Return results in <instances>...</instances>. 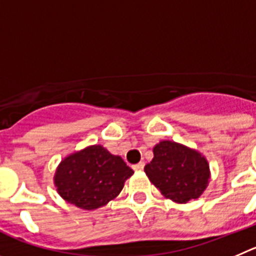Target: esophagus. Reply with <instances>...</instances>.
I'll use <instances>...</instances> for the list:
<instances>
[{
    "label": "esophagus",
    "instance_id": "1",
    "mask_svg": "<svg viewBox=\"0 0 256 256\" xmlns=\"http://www.w3.org/2000/svg\"><path fill=\"white\" fill-rule=\"evenodd\" d=\"M144 162H139L138 164H134L132 168L135 171H142V168H144Z\"/></svg>",
    "mask_w": 256,
    "mask_h": 256
}]
</instances>
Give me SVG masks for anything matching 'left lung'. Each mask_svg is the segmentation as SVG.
Masks as SVG:
<instances>
[{
  "label": "left lung",
  "instance_id": "obj_1",
  "mask_svg": "<svg viewBox=\"0 0 256 256\" xmlns=\"http://www.w3.org/2000/svg\"><path fill=\"white\" fill-rule=\"evenodd\" d=\"M153 160L144 167L150 182L172 202L185 204L204 192L210 178L208 160L198 150L163 140L153 148Z\"/></svg>",
  "mask_w": 256,
  "mask_h": 256
}]
</instances>
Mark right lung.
<instances>
[{
    "mask_svg": "<svg viewBox=\"0 0 256 256\" xmlns=\"http://www.w3.org/2000/svg\"><path fill=\"white\" fill-rule=\"evenodd\" d=\"M132 174L121 156L102 145H90L62 160L54 180L62 199L93 210L114 200Z\"/></svg>",
    "mask_w": 256,
    "mask_h": 256,
    "instance_id": "1",
    "label": "right lung"
}]
</instances>
